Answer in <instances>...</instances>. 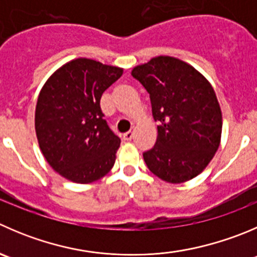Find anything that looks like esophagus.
<instances>
[{"instance_id":"obj_1","label":"esophagus","mask_w":257,"mask_h":257,"mask_svg":"<svg viewBox=\"0 0 257 257\" xmlns=\"http://www.w3.org/2000/svg\"><path fill=\"white\" fill-rule=\"evenodd\" d=\"M132 138H133V132H126V133L123 134L124 141H131Z\"/></svg>"}]
</instances>
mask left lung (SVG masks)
Here are the masks:
<instances>
[{
    "mask_svg": "<svg viewBox=\"0 0 257 257\" xmlns=\"http://www.w3.org/2000/svg\"><path fill=\"white\" fill-rule=\"evenodd\" d=\"M132 75L147 89L158 136L143 153L149 171L168 183L197 177L215 157L222 111L213 86L198 70L173 56L153 57Z\"/></svg>",
    "mask_w": 257,
    "mask_h": 257,
    "instance_id": "1",
    "label": "left lung"
}]
</instances>
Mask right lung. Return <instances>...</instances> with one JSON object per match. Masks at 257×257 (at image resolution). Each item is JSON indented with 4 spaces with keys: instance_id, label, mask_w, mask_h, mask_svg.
<instances>
[{
    "instance_id": "obj_1",
    "label": "right lung",
    "mask_w": 257,
    "mask_h": 257,
    "mask_svg": "<svg viewBox=\"0 0 257 257\" xmlns=\"http://www.w3.org/2000/svg\"><path fill=\"white\" fill-rule=\"evenodd\" d=\"M121 75L123 68L78 57L42 86L35 110L37 142L47 163L64 178L91 183L113 168L120 139L103 119L100 99Z\"/></svg>"
}]
</instances>
